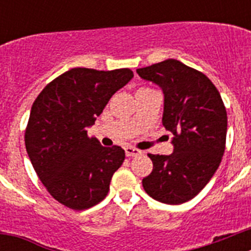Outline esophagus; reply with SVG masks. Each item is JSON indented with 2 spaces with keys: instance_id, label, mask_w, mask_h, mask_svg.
<instances>
[{
  "instance_id": "34e87169",
  "label": "esophagus",
  "mask_w": 251,
  "mask_h": 251,
  "mask_svg": "<svg viewBox=\"0 0 251 251\" xmlns=\"http://www.w3.org/2000/svg\"><path fill=\"white\" fill-rule=\"evenodd\" d=\"M141 151L137 150L134 147H126V156L127 157H134V156H139L141 154Z\"/></svg>"
}]
</instances>
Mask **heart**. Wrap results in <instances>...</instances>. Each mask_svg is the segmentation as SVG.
Instances as JSON below:
<instances>
[{
    "label": "heart",
    "instance_id": "b5f03b06",
    "mask_svg": "<svg viewBox=\"0 0 251 251\" xmlns=\"http://www.w3.org/2000/svg\"><path fill=\"white\" fill-rule=\"evenodd\" d=\"M142 89H147V88H142ZM142 89H139V90H142Z\"/></svg>",
    "mask_w": 251,
    "mask_h": 251
}]
</instances>
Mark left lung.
I'll list each match as a JSON object with an SVG mask.
<instances>
[{"mask_svg":"<svg viewBox=\"0 0 251 251\" xmlns=\"http://www.w3.org/2000/svg\"><path fill=\"white\" fill-rule=\"evenodd\" d=\"M137 73L163 90L162 123L174 134L170 156L148 153L153 170L142 185L159 202H187L207 185L225 152L227 114L221 95L205 74L178 60H165Z\"/></svg>","mask_w":251,"mask_h":251,"instance_id":"obj_1","label":"left lung"}]
</instances>
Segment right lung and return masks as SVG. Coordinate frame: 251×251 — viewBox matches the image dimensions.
<instances>
[{
    "label": "right lung",
    "instance_id": "obj_1",
    "mask_svg": "<svg viewBox=\"0 0 251 251\" xmlns=\"http://www.w3.org/2000/svg\"><path fill=\"white\" fill-rule=\"evenodd\" d=\"M132 77L127 68H74L35 99L25 132L26 151L49 194L66 207L85 210L108 195L126 153L119 146L103 147L86 129Z\"/></svg>",
    "mask_w": 251,
    "mask_h": 251
}]
</instances>
